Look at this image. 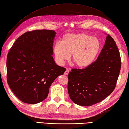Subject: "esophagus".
<instances>
[{"instance_id": "34e87169", "label": "esophagus", "mask_w": 129, "mask_h": 129, "mask_svg": "<svg viewBox=\"0 0 129 129\" xmlns=\"http://www.w3.org/2000/svg\"><path fill=\"white\" fill-rule=\"evenodd\" d=\"M69 72V70H68V69H67L66 71H65V72H64V75H66V76H67V75L68 74Z\"/></svg>"}]
</instances>
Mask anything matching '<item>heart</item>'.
I'll return each mask as SVG.
<instances>
[{"instance_id":"obj_1","label":"heart","mask_w":129,"mask_h":129,"mask_svg":"<svg viewBox=\"0 0 129 129\" xmlns=\"http://www.w3.org/2000/svg\"><path fill=\"white\" fill-rule=\"evenodd\" d=\"M100 50V42L96 37L85 33H68L63 37L61 43L55 44L53 53L58 64H62L71 55L75 65L85 68L94 61Z\"/></svg>"}]
</instances>
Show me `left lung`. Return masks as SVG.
I'll use <instances>...</instances> for the list:
<instances>
[{
  "mask_svg": "<svg viewBox=\"0 0 129 129\" xmlns=\"http://www.w3.org/2000/svg\"><path fill=\"white\" fill-rule=\"evenodd\" d=\"M121 66L116 42L107 35L99 56L90 66L72 69L68 74L71 99L81 106H91L105 99L115 88Z\"/></svg>",
  "mask_w": 129,
  "mask_h": 129,
  "instance_id": "left-lung-1",
  "label": "left lung"
}]
</instances>
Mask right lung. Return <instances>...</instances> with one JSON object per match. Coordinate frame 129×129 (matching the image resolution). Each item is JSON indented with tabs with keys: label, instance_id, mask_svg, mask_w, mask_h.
<instances>
[{
	"label": "right lung",
	"instance_id": "obj_1",
	"mask_svg": "<svg viewBox=\"0 0 129 129\" xmlns=\"http://www.w3.org/2000/svg\"><path fill=\"white\" fill-rule=\"evenodd\" d=\"M56 32L27 31L16 39L7 58L9 87L21 101L34 104L47 97L51 84L66 69L56 64L52 55Z\"/></svg>",
	"mask_w": 129,
	"mask_h": 129
}]
</instances>
